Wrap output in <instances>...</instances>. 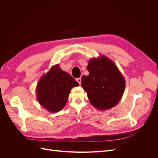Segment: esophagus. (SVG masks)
Instances as JSON below:
<instances>
[{"label": "esophagus", "instance_id": "1", "mask_svg": "<svg viewBox=\"0 0 158 158\" xmlns=\"http://www.w3.org/2000/svg\"><path fill=\"white\" fill-rule=\"evenodd\" d=\"M77 82H78V84L80 85L81 84V81H82V80H81V78H76V80Z\"/></svg>", "mask_w": 158, "mask_h": 158}]
</instances>
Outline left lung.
<instances>
[{
	"label": "left lung",
	"mask_w": 158,
	"mask_h": 158,
	"mask_svg": "<svg viewBox=\"0 0 158 158\" xmlns=\"http://www.w3.org/2000/svg\"><path fill=\"white\" fill-rule=\"evenodd\" d=\"M88 76L82 78V87L89 101L99 110L114 107L121 99L125 89V78L117 65L108 57L101 55L89 59Z\"/></svg>",
	"instance_id": "8db88e82"
}]
</instances>
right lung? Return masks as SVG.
<instances>
[{
    "label": "right lung",
    "instance_id": "1",
    "mask_svg": "<svg viewBox=\"0 0 158 158\" xmlns=\"http://www.w3.org/2000/svg\"><path fill=\"white\" fill-rule=\"evenodd\" d=\"M74 78L64 72L59 64L52 66L42 76L36 87L37 99L42 107L51 113L63 109L68 101L71 89L78 86Z\"/></svg>",
    "mask_w": 158,
    "mask_h": 158
}]
</instances>
